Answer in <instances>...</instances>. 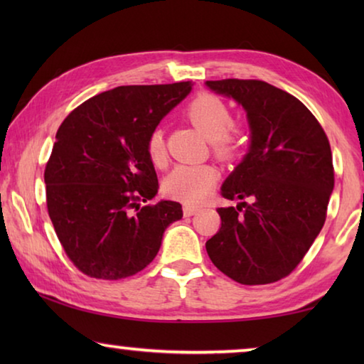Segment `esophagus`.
<instances>
[{"mask_svg":"<svg viewBox=\"0 0 364 364\" xmlns=\"http://www.w3.org/2000/svg\"><path fill=\"white\" fill-rule=\"evenodd\" d=\"M200 208L199 207H194V205H184L183 207V215L184 217H193L197 212H199Z\"/></svg>","mask_w":364,"mask_h":364,"instance_id":"obj_1","label":"esophagus"}]
</instances>
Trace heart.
Listing matches in <instances>:
<instances>
[{"instance_id":"b5f03b06","label":"heart","mask_w":364,"mask_h":364,"mask_svg":"<svg viewBox=\"0 0 364 364\" xmlns=\"http://www.w3.org/2000/svg\"><path fill=\"white\" fill-rule=\"evenodd\" d=\"M186 115L191 123L210 139L213 154L231 159L242 144V133L232 123L226 104L213 95H199L189 102ZM146 151L154 165H164L167 159L165 136L160 128L152 130L146 141ZM218 170L212 165H178L164 180V193L171 199L196 205L204 202L218 181Z\"/></svg>"}]
</instances>
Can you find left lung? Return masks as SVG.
I'll list each match as a JSON object with an SVG mask.
<instances>
[{
  "label": "left lung",
  "mask_w": 364,
  "mask_h": 364,
  "mask_svg": "<svg viewBox=\"0 0 364 364\" xmlns=\"http://www.w3.org/2000/svg\"><path fill=\"white\" fill-rule=\"evenodd\" d=\"M212 91L241 104L250 147L221 186L220 231L205 242L215 267L247 286L292 273L321 231L334 167L323 127L297 97L262 80H215Z\"/></svg>",
  "instance_id": "1"
}]
</instances>
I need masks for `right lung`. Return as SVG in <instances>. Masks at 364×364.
Returning a JSON list of instances; mask_svg holds the SVG:
<instances>
[{
  "label": "right lung",
  "mask_w": 364,
  "mask_h": 364,
  "mask_svg": "<svg viewBox=\"0 0 364 364\" xmlns=\"http://www.w3.org/2000/svg\"><path fill=\"white\" fill-rule=\"evenodd\" d=\"M189 91L191 82L117 86L60 123L45 168L48 213L67 257L90 278L144 269L167 226L183 217L178 202L141 200L159 189L147 136Z\"/></svg>",
  "instance_id": "obj_1"
}]
</instances>
